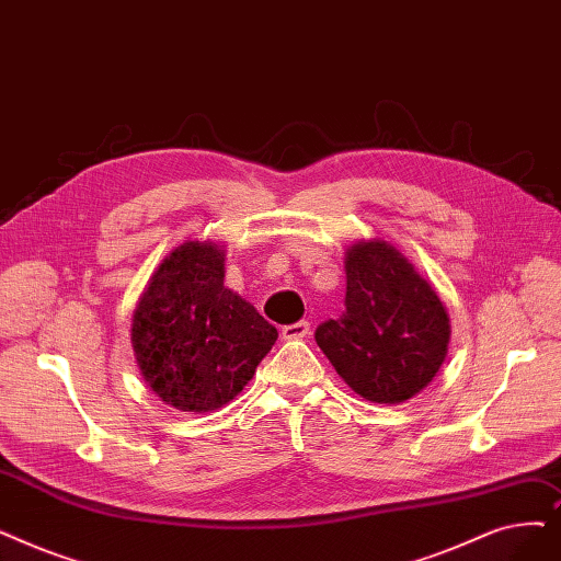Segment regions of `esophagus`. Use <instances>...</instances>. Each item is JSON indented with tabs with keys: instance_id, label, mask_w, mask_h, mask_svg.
<instances>
[{
	"instance_id": "esophagus-1",
	"label": "esophagus",
	"mask_w": 561,
	"mask_h": 561,
	"mask_svg": "<svg viewBox=\"0 0 561 561\" xmlns=\"http://www.w3.org/2000/svg\"><path fill=\"white\" fill-rule=\"evenodd\" d=\"M309 330H311V325H309V321H298V323H294V325H284L282 328V339H302V336H307L309 334Z\"/></svg>"
}]
</instances>
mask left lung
<instances>
[{"instance_id": "obj_1", "label": "left lung", "mask_w": 561, "mask_h": 561, "mask_svg": "<svg viewBox=\"0 0 561 561\" xmlns=\"http://www.w3.org/2000/svg\"><path fill=\"white\" fill-rule=\"evenodd\" d=\"M346 311L316 328V344L362 399L401 403L433 380L449 319L433 286L385 240L346 252Z\"/></svg>"}]
</instances>
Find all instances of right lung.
Here are the masks:
<instances>
[{
  "mask_svg": "<svg viewBox=\"0 0 561 561\" xmlns=\"http://www.w3.org/2000/svg\"><path fill=\"white\" fill-rule=\"evenodd\" d=\"M277 330L225 286V252L187 240L169 254L133 316V348L153 392L183 412L227 405L252 380Z\"/></svg>",
  "mask_w": 561,
  "mask_h": 561,
  "instance_id": "1",
  "label": "right lung"
}]
</instances>
